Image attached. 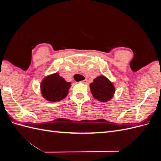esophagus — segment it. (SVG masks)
Segmentation results:
<instances>
[{
    "mask_svg": "<svg viewBox=\"0 0 161 161\" xmlns=\"http://www.w3.org/2000/svg\"><path fill=\"white\" fill-rule=\"evenodd\" d=\"M81 82H82V83H83V84H86V82H87V80H86V79H85V80H82V81H81Z\"/></svg>",
    "mask_w": 161,
    "mask_h": 161,
    "instance_id": "esophagus-1",
    "label": "esophagus"
}]
</instances>
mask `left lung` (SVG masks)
<instances>
[{
  "label": "left lung",
  "mask_w": 161,
  "mask_h": 161,
  "mask_svg": "<svg viewBox=\"0 0 161 161\" xmlns=\"http://www.w3.org/2000/svg\"><path fill=\"white\" fill-rule=\"evenodd\" d=\"M90 89L94 98L101 102L110 101L115 91L114 84L103 75L93 79V82L90 84Z\"/></svg>",
  "instance_id": "left-lung-1"
}]
</instances>
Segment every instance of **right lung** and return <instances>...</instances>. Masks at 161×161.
I'll use <instances>...</instances> for the list:
<instances>
[{
	"label": "right lung",
	"instance_id": "1",
	"mask_svg": "<svg viewBox=\"0 0 161 161\" xmlns=\"http://www.w3.org/2000/svg\"><path fill=\"white\" fill-rule=\"evenodd\" d=\"M70 86V82H67L58 73H54L46 76L41 82V94L47 101H60L69 94Z\"/></svg>",
	"mask_w": 161,
	"mask_h": 161
}]
</instances>
